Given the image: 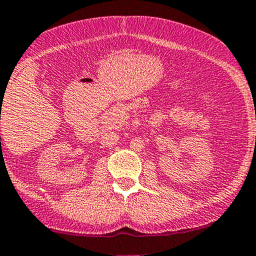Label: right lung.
<instances>
[{
  "label": "right lung",
  "mask_w": 256,
  "mask_h": 256,
  "mask_svg": "<svg viewBox=\"0 0 256 256\" xmlns=\"http://www.w3.org/2000/svg\"><path fill=\"white\" fill-rule=\"evenodd\" d=\"M0 138H1V137H0Z\"/></svg>",
  "instance_id": "add662e5"
}]
</instances>
